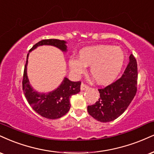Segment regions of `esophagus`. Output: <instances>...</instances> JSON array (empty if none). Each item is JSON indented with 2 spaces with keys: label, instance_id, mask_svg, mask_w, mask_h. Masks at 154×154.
<instances>
[{
  "label": "esophagus",
  "instance_id": "1",
  "mask_svg": "<svg viewBox=\"0 0 154 154\" xmlns=\"http://www.w3.org/2000/svg\"><path fill=\"white\" fill-rule=\"evenodd\" d=\"M88 88H89V87L87 85L84 84V83H82V84H81V86H80L81 90H88Z\"/></svg>",
  "mask_w": 154,
  "mask_h": 154
}]
</instances>
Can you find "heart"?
<instances>
[{"label":"heart","mask_w":154,"mask_h":154,"mask_svg":"<svg viewBox=\"0 0 154 154\" xmlns=\"http://www.w3.org/2000/svg\"><path fill=\"white\" fill-rule=\"evenodd\" d=\"M125 54L121 48L107 44H99L83 48L79 58L69 60L70 69L76 75L84 73L86 66L95 82L105 85L113 82L121 71Z\"/></svg>","instance_id":"1"}]
</instances>
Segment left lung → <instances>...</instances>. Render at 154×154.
I'll use <instances>...</instances> for the list:
<instances>
[{"label": "left lung", "instance_id": "8db88e82", "mask_svg": "<svg viewBox=\"0 0 154 154\" xmlns=\"http://www.w3.org/2000/svg\"><path fill=\"white\" fill-rule=\"evenodd\" d=\"M137 79V62L131 54L122 77L106 88L98 90L100 97L95 104L88 107L89 114L103 123L118 118L125 112L136 95Z\"/></svg>", "mask_w": 154, "mask_h": 154}]
</instances>
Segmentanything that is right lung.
<instances>
[{
  "mask_svg": "<svg viewBox=\"0 0 154 154\" xmlns=\"http://www.w3.org/2000/svg\"><path fill=\"white\" fill-rule=\"evenodd\" d=\"M52 46L60 49L62 52L67 51L66 42L59 39H44L35 44L29 52L41 46ZM29 53L27 54L26 63L24 67L23 79V90L27 101L31 107L42 117L48 119H57L62 117L70 109L69 100L72 95H76L80 91V82H72L67 77H64L58 88L52 91L38 92L31 86L27 75L28 59Z\"/></svg>",
  "mask_w": 154,
  "mask_h": 154,
  "instance_id": "obj_1",
  "label": "right lung"
}]
</instances>
